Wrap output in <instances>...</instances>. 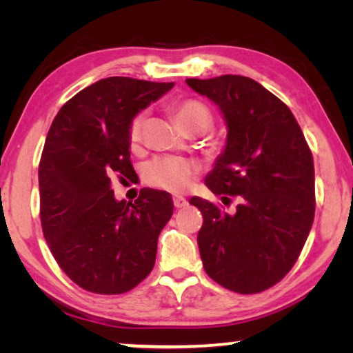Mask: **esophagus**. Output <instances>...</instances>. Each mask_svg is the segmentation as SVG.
I'll return each instance as SVG.
<instances>
[{"mask_svg": "<svg viewBox=\"0 0 353 353\" xmlns=\"http://www.w3.org/2000/svg\"><path fill=\"white\" fill-rule=\"evenodd\" d=\"M173 205H175L176 209H183V207L188 205V201L183 196H175L173 197Z\"/></svg>", "mask_w": 353, "mask_h": 353, "instance_id": "1", "label": "esophagus"}]
</instances>
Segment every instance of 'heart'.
Wrapping results in <instances>:
<instances>
[{"label":"heart","instance_id":"obj_1","mask_svg":"<svg viewBox=\"0 0 353 353\" xmlns=\"http://www.w3.org/2000/svg\"><path fill=\"white\" fill-rule=\"evenodd\" d=\"M172 114L186 134H199L210 128L212 112L197 99H180L172 104ZM144 114H138L130 123V141L141 139ZM197 173L194 163L180 157H156L144 165L143 176L149 186L170 192H180L190 185Z\"/></svg>","mask_w":353,"mask_h":353}]
</instances>
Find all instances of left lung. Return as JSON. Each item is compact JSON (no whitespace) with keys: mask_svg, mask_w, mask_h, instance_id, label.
Here are the masks:
<instances>
[{"mask_svg":"<svg viewBox=\"0 0 353 353\" xmlns=\"http://www.w3.org/2000/svg\"><path fill=\"white\" fill-rule=\"evenodd\" d=\"M186 83L219 105L228 127L205 186L221 199H239L231 214L202 197L190 199L204 219L197 234L204 270L233 292L267 291L294 267L310 233L312 151L291 109L249 77Z\"/></svg>","mask_w":353,"mask_h":353,"instance_id":"obj_1","label":"left lung"}]
</instances>
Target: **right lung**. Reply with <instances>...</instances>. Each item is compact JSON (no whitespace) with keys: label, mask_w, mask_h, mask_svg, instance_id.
I'll return each mask as SVG.
<instances>
[{"label":"right lung","mask_w":353,"mask_h":353,"mask_svg":"<svg viewBox=\"0 0 353 353\" xmlns=\"http://www.w3.org/2000/svg\"><path fill=\"white\" fill-rule=\"evenodd\" d=\"M172 83L109 77L62 105L41 152L40 219L52 257L85 291L123 294L156 263L172 196L143 188L134 202L114 197L112 178L133 180L130 123Z\"/></svg>","instance_id":"obj_1"}]
</instances>
